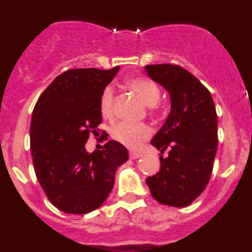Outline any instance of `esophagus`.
I'll return each mask as SVG.
<instances>
[{"mask_svg": "<svg viewBox=\"0 0 252 252\" xmlns=\"http://www.w3.org/2000/svg\"><path fill=\"white\" fill-rule=\"evenodd\" d=\"M140 157H141V153H137V151H131L130 153V159H137Z\"/></svg>", "mask_w": 252, "mask_h": 252, "instance_id": "esophagus-1", "label": "esophagus"}]
</instances>
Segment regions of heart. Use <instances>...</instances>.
<instances>
[{
  "label": "heart",
  "instance_id": "1",
  "mask_svg": "<svg viewBox=\"0 0 252 252\" xmlns=\"http://www.w3.org/2000/svg\"><path fill=\"white\" fill-rule=\"evenodd\" d=\"M128 87L133 92L141 97L146 106L154 107L160 99V88L155 82L149 78L137 77L132 78L127 82ZM113 102H115V90L108 86L103 90L99 99V111L102 117L112 119L113 116ZM151 135V128L145 124H130V122H121L117 124L111 130V136L115 141L120 142L121 145L130 149H137L145 140Z\"/></svg>",
  "mask_w": 252,
  "mask_h": 252
}]
</instances>
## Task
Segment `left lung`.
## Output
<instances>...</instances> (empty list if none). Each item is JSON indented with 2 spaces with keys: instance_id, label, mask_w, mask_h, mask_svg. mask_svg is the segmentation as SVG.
<instances>
[{
  "instance_id": "8db88e82",
  "label": "left lung",
  "mask_w": 252,
  "mask_h": 252,
  "mask_svg": "<svg viewBox=\"0 0 252 252\" xmlns=\"http://www.w3.org/2000/svg\"><path fill=\"white\" fill-rule=\"evenodd\" d=\"M145 72L170 95V112L151 140L160 153L157 174L146 178L159 203L187 207L201 195L212 174L217 153V113L212 95L179 65H146Z\"/></svg>"
}]
</instances>
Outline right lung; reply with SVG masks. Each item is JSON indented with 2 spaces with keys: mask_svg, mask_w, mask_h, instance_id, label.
Segmentation results:
<instances>
[{
  "mask_svg": "<svg viewBox=\"0 0 252 252\" xmlns=\"http://www.w3.org/2000/svg\"><path fill=\"white\" fill-rule=\"evenodd\" d=\"M119 70H66L51 82L32 111L35 174L49 201L65 213L84 215L101 207L112 190L116 170L128 159L127 149L115 140L102 150L86 149L90 133H98L102 122V92Z\"/></svg>",
  "mask_w": 252,
  "mask_h": 252,
  "instance_id": "obj_1",
  "label": "right lung"
}]
</instances>
